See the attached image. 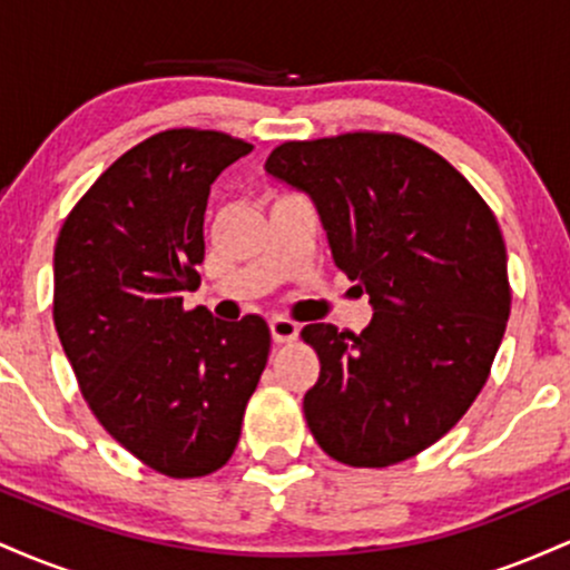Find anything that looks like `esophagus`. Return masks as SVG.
I'll use <instances>...</instances> for the list:
<instances>
[{
    "mask_svg": "<svg viewBox=\"0 0 570 570\" xmlns=\"http://www.w3.org/2000/svg\"><path fill=\"white\" fill-rule=\"evenodd\" d=\"M271 335H273V343L284 345V343H294L299 335V326L292 322V318H284V316H273L271 318Z\"/></svg>",
    "mask_w": 570,
    "mask_h": 570,
    "instance_id": "34e87169",
    "label": "esophagus"
}]
</instances>
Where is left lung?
Returning <instances> with one entry per match:
<instances>
[{
	"instance_id": "obj_1",
	"label": "left lung",
	"mask_w": 570,
	"mask_h": 570,
	"mask_svg": "<svg viewBox=\"0 0 570 570\" xmlns=\"http://www.w3.org/2000/svg\"><path fill=\"white\" fill-rule=\"evenodd\" d=\"M265 171L316 203L335 265L375 307L364 332L307 324L322 372L313 440L356 469L407 461L466 415L499 351L512 289L495 214L442 155L402 134L284 141Z\"/></svg>"
}]
</instances>
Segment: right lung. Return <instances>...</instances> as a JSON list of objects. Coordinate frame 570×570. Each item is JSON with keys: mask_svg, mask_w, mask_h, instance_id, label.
<instances>
[{"mask_svg": "<svg viewBox=\"0 0 570 570\" xmlns=\"http://www.w3.org/2000/svg\"><path fill=\"white\" fill-rule=\"evenodd\" d=\"M248 153L222 130H160L98 176L56 240L53 322L85 402L174 480L230 461L271 353L265 318L181 305L200 286L208 189Z\"/></svg>", "mask_w": 570, "mask_h": 570, "instance_id": "right-lung-1", "label": "right lung"}]
</instances>
